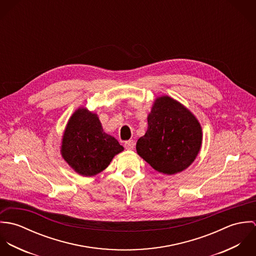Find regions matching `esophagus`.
Masks as SVG:
<instances>
[{
	"mask_svg": "<svg viewBox=\"0 0 256 256\" xmlns=\"http://www.w3.org/2000/svg\"><path fill=\"white\" fill-rule=\"evenodd\" d=\"M134 146H135V142H134L133 140H129V141H126V142H125V144H124L125 148H126V150H133V148H134Z\"/></svg>",
	"mask_w": 256,
	"mask_h": 256,
	"instance_id": "1",
	"label": "esophagus"
}]
</instances>
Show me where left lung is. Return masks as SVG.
Listing matches in <instances>:
<instances>
[{"label": "left lung", "mask_w": 256, "mask_h": 256, "mask_svg": "<svg viewBox=\"0 0 256 256\" xmlns=\"http://www.w3.org/2000/svg\"><path fill=\"white\" fill-rule=\"evenodd\" d=\"M202 144V129L192 113L176 100H156L148 116V130L137 152L158 172L174 174L187 168Z\"/></svg>", "instance_id": "obj_1"}]
</instances>
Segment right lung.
<instances>
[{"label": "right lung", "mask_w": 256, "mask_h": 256, "mask_svg": "<svg viewBox=\"0 0 256 256\" xmlns=\"http://www.w3.org/2000/svg\"><path fill=\"white\" fill-rule=\"evenodd\" d=\"M123 150L118 141L104 132L96 114L86 108L70 118L62 142V156L84 176H92L106 168L113 156Z\"/></svg>", "instance_id": "right-lung-1"}]
</instances>
